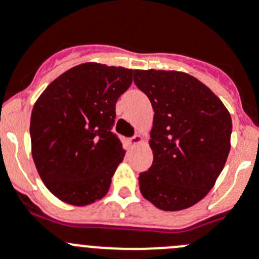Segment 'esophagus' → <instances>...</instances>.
Wrapping results in <instances>:
<instances>
[{"label":"esophagus","instance_id":"1","mask_svg":"<svg viewBox=\"0 0 259 259\" xmlns=\"http://www.w3.org/2000/svg\"><path fill=\"white\" fill-rule=\"evenodd\" d=\"M144 141V137L141 136V135H135L134 137H131V139H128V144L131 146H135L137 145V144H141V142Z\"/></svg>","mask_w":259,"mask_h":259}]
</instances>
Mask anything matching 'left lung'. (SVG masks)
<instances>
[{
    "mask_svg": "<svg viewBox=\"0 0 259 259\" xmlns=\"http://www.w3.org/2000/svg\"><path fill=\"white\" fill-rule=\"evenodd\" d=\"M136 86L154 109V160L140 173L142 196L167 212L191 207L209 193L229 156L231 115L193 75L176 70H135Z\"/></svg>",
    "mask_w": 259,
    "mask_h": 259,
    "instance_id": "obj_1",
    "label": "left lung"
}]
</instances>
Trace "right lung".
<instances>
[{
  "label": "right lung",
  "instance_id": "right-lung-1",
  "mask_svg": "<svg viewBox=\"0 0 259 259\" xmlns=\"http://www.w3.org/2000/svg\"><path fill=\"white\" fill-rule=\"evenodd\" d=\"M135 70L84 63L59 75L30 117L32 155L45 186L75 207L100 200L125 150L111 132L115 104Z\"/></svg>",
  "mask_w": 259,
  "mask_h": 259
}]
</instances>
